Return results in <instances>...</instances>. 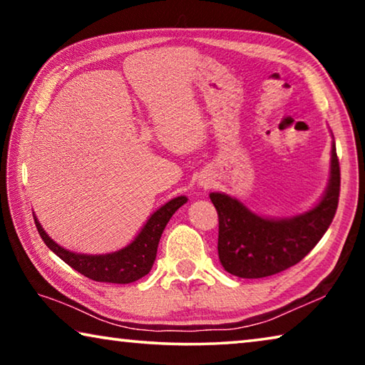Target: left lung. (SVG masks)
I'll list each match as a JSON object with an SVG mask.
<instances>
[{
    "mask_svg": "<svg viewBox=\"0 0 365 365\" xmlns=\"http://www.w3.org/2000/svg\"><path fill=\"white\" fill-rule=\"evenodd\" d=\"M339 196V164L331 141L330 177L314 207L292 217H264L230 195H209L219 214V259L228 274L262 279L298 264L307 256L335 217Z\"/></svg>",
    "mask_w": 365,
    "mask_h": 365,
    "instance_id": "left-lung-1",
    "label": "left lung"
}]
</instances>
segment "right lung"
<instances>
[{"instance_id": "right-lung-1", "label": "right lung", "mask_w": 365, "mask_h": 365, "mask_svg": "<svg viewBox=\"0 0 365 365\" xmlns=\"http://www.w3.org/2000/svg\"><path fill=\"white\" fill-rule=\"evenodd\" d=\"M187 201V196H177L168 201L151 214V217L146 220V224L132 240V243L123 246L119 251L106 252V255H82V252L63 248L45 232L36 215L34 217L36 230L43 242L72 269L95 282L132 283L150 274L154 259H156L160 235L177 209L182 207Z\"/></svg>"}]
</instances>
